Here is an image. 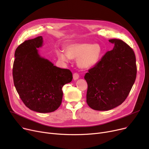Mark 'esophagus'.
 Here are the masks:
<instances>
[{
	"instance_id": "obj_1",
	"label": "esophagus",
	"mask_w": 149,
	"mask_h": 149,
	"mask_svg": "<svg viewBox=\"0 0 149 149\" xmlns=\"http://www.w3.org/2000/svg\"><path fill=\"white\" fill-rule=\"evenodd\" d=\"M79 74H78V73H77V72H75V73H74V74H73V79H74V80H77L78 79H79Z\"/></svg>"
}]
</instances>
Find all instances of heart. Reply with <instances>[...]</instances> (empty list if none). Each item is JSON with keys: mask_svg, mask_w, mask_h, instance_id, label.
<instances>
[{"mask_svg": "<svg viewBox=\"0 0 149 149\" xmlns=\"http://www.w3.org/2000/svg\"><path fill=\"white\" fill-rule=\"evenodd\" d=\"M58 58L68 62L70 58L77 59V64L82 69H89L95 66L100 60L102 48L99 44L79 43L68 45L66 53L61 51L57 52Z\"/></svg>", "mask_w": 149, "mask_h": 149, "instance_id": "obj_1", "label": "heart"}]
</instances>
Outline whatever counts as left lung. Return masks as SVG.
<instances>
[{
	"mask_svg": "<svg viewBox=\"0 0 149 149\" xmlns=\"http://www.w3.org/2000/svg\"><path fill=\"white\" fill-rule=\"evenodd\" d=\"M112 50L107 51L98 63L88 70L86 102L96 111H109L121 104L129 95L137 72L132 48L121 40L111 39Z\"/></svg>",
	"mask_w": 149,
	"mask_h": 149,
	"instance_id": "1",
	"label": "left lung"
}]
</instances>
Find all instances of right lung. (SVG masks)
Segmentation results:
<instances>
[{
  "mask_svg": "<svg viewBox=\"0 0 149 149\" xmlns=\"http://www.w3.org/2000/svg\"><path fill=\"white\" fill-rule=\"evenodd\" d=\"M38 36L25 40L15 49L13 67V81L23 103L40 113L54 112L61 105L62 87L72 80L69 69L54 66L41 57L37 48L42 46Z\"/></svg>",
  "mask_w": 149,
  "mask_h": 149,
  "instance_id": "1",
  "label": "right lung"
}]
</instances>
